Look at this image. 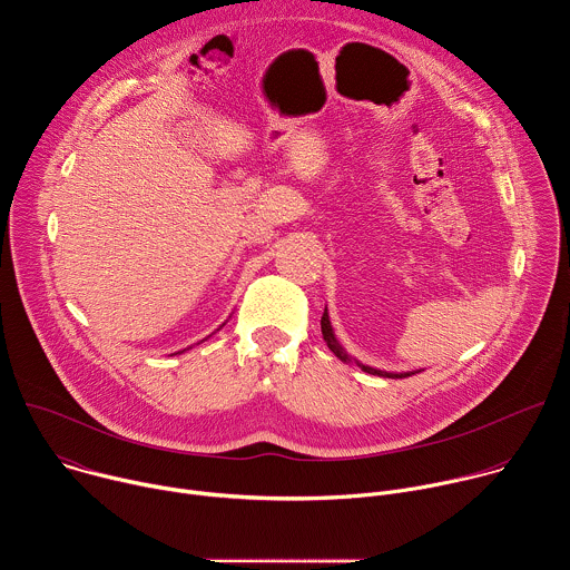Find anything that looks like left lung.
<instances>
[{"instance_id": "8db88e82", "label": "left lung", "mask_w": 570, "mask_h": 570, "mask_svg": "<svg viewBox=\"0 0 570 570\" xmlns=\"http://www.w3.org/2000/svg\"><path fill=\"white\" fill-rule=\"evenodd\" d=\"M320 327H322V336H324V341H327V347L341 358V361H350V356H347V352L341 347V343L336 341V336H334V330H332V322H330V315H327V308H324V313H322V320H320ZM358 367H363V372H367V374H379V376H387V379H403V376H411L409 372L405 374H390V372H381V370H374V367H367V365H361V363H356Z\"/></svg>"}]
</instances>
